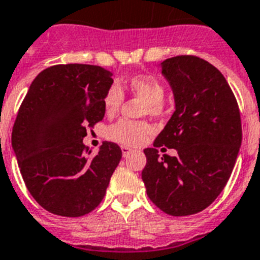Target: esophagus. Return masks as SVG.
Returning a JSON list of instances; mask_svg holds the SVG:
<instances>
[{
    "label": "esophagus",
    "instance_id": "1",
    "mask_svg": "<svg viewBox=\"0 0 260 260\" xmlns=\"http://www.w3.org/2000/svg\"><path fill=\"white\" fill-rule=\"evenodd\" d=\"M121 150H122V155H123V156H127L128 154H132V148L130 147H126V146H123V147H121Z\"/></svg>",
    "mask_w": 260,
    "mask_h": 260
}]
</instances>
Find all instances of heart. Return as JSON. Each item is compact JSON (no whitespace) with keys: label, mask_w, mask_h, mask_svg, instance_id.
I'll return each instance as SVG.
<instances>
[{"label":"heart","mask_w":260,"mask_h":260,"mask_svg":"<svg viewBox=\"0 0 260 260\" xmlns=\"http://www.w3.org/2000/svg\"><path fill=\"white\" fill-rule=\"evenodd\" d=\"M126 88L133 96L145 101L142 106V113H150L152 115L160 114L164 109V86L157 79L150 75H137L127 80ZM123 92L118 85H112L104 97V109L106 114L112 115L117 113L123 103ZM152 127L145 121H128L119 119L106 130V138L122 146L135 147L142 145Z\"/></svg>","instance_id":"obj_1"}]
</instances>
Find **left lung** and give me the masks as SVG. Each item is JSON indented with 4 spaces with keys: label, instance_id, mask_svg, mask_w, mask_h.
<instances>
[{
    "label": "left lung",
    "instance_id": "obj_1",
    "mask_svg": "<svg viewBox=\"0 0 260 260\" xmlns=\"http://www.w3.org/2000/svg\"><path fill=\"white\" fill-rule=\"evenodd\" d=\"M161 75L174 92L175 112L147 159L142 180L152 203L170 216H190L210 205L229 180L242 143L234 93L216 67L192 55L166 59ZM175 148L176 157L157 148Z\"/></svg>",
    "mask_w": 260,
    "mask_h": 260
}]
</instances>
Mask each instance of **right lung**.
Instances as JSON below:
<instances>
[{
	"label": "right lung",
	"instance_id": "1",
	"mask_svg": "<svg viewBox=\"0 0 260 260\" xmlns=\"http://www.w3.org/2000/svg\"><path fill=\"white\" fill-rule=\"evenodd\" d=\"M112 76L99 66H52L35 77L19 108L13 150L28 192L50 213L84 216L105 196L121 148L104 142L90 157L83 139L86 128L103 121Z\"/></svg>",
	"mask_w": 260,
	"mask_h": 260
}]
</instances>
